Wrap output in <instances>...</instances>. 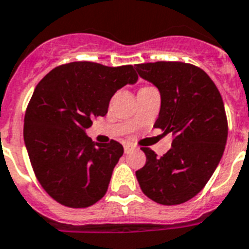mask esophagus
<instances>
[{
    "mask_svg": "<svg viewBox=\"0 0 249 249\" xmlns=\"http://www.w3.org/2000/svg\"><path fill=\"white\" fill-rule=\"evenodd\" d=\"M133 149V145L130 144H124V152L125 153H129Z\"/></svg>",
    "mask_w": 249,
    "mask_h": 249,
    "instance_id": "34e87169",
    "label": "esophagus"
}]
</instances>
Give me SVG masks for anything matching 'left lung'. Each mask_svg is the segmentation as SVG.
Masks as SVG:
<instances>
[{
	"label": "left lung",
	"instance_id": "8db88e82",
	"mask_svg": "<svg viewBox=\"0 0 249 249\" xmlns=\"http://www.w3.org/2000/svg\"><path fill=\"white\" fill-rule=\"evenodd\" d=\"M139 76L161 96L155 128L173 133L162 157L143 147L147 161L135 171L143 193L160 205H180L197 196L219 165L228 138L219 89L202 69L184 62L135 65Z\"/></svg>",
	"mask_w": 249,
	"mask_h": 249
}]
</instances>
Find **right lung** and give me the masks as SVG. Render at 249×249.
<instances>
[{
    "label": "right lung",
    "instance_id": "obj_1",
    "mask_svg": "<svg viewBox=\"0 0 249 249\" xmlns=\"http://www.w3.org/2000/svg\"><path fill=\"white\" fill-rule=\"evenodd\" d=\"M138 75L131 65L108 68L79 61L54 68L33 92L24 119V142L40 185L72 209L106 195L124 148L116 141L94 143L86 130L105 116L111 97Z\"/></svg>",
    "mask_w": 249,
    "mask_h": 249
}]
</instances>
